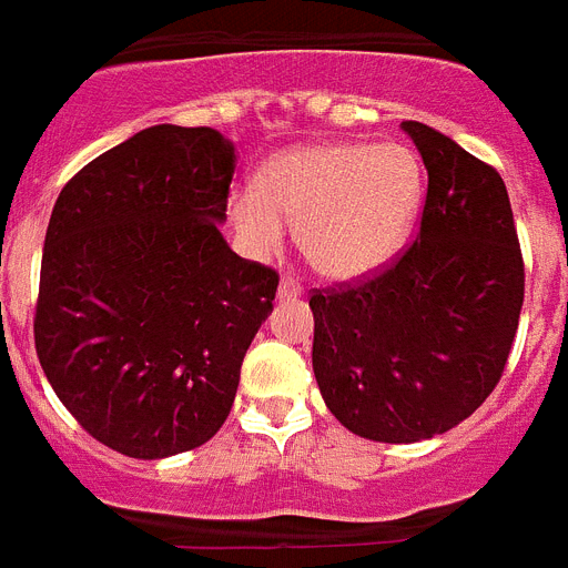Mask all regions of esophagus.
I'll list each match as a JSON object with an SVG mask.
<instances>
[{"mask_svg":"<svg viewBox=\"0 0 568 568\" xmlns=\"http://www.w3.org/2000/svg\"><path fill=\"white\" fill-rule=\"evenodd\" d=\"M301 293H304V287H301L293 275H284V278H281V284H278V298L281 301H295V298H301Z\"/></svg>","mask_w":568,"mask_h":568,"instance_id":"obj_1","label":"esophagus"}]
</instances>
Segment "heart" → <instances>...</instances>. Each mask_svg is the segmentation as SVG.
I'll use <instances>...</instances> for the list:
<instances>
[{
  "label": "heart",
  "mask_w": 568,
  "mask_h": 568,
  "mask_svg": "<svg viewBox=\"0 0 568 568\" xmlns=\"http://www.w3.org/2000/svg\"><path fill=\"white\" fill-rule=\"evenodd\" d=\"M424 195V164L404 144L333 142L278 155L258 184L235 187L230 219L264 258L298 222V247L327 278H361L404 247Z\"/></svg>",
  "instance_id": "obj_1"
}]
</instances>
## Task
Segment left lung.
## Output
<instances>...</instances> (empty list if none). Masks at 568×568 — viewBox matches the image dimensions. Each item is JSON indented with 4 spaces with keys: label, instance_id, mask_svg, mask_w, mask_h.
Listing matches in <instances>:
<instances>
[{
    "label": "left lung",
    "instance_id": "1",
    "mask_svg": "<svg viewBox=\"0 0 568 568\" xmlns=\"http://www.w3.org/2000/svg\"><path fill=\"white\" fill-rule=\"evenodd\" d=\"M415 241L389 264L313 290V369L329 413L384 444H415L469 418L504 375L524 307V255L498 170L420 122Z\"/></svg>",
    "mask_w": 568,
    "mask_h": 568
}]
</instances>
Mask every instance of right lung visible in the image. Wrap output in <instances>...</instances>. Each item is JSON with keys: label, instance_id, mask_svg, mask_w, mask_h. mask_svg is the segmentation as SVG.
Returning a JSON list of instances; mask_svg holds the SVG:
<instances>
[{"label": "right lung", "instance_id": "right-lung-1", "mask_svg": "<svg viewBox=\"0 0 568 568\" xmlns=\"http://www.w3.org/2000/svg\"><path fill=\"white\" fill-rule=\"evenodd\" d=\"M235 148L213 128H155L84 164L44 235L33 341L84 433L128 458L207 444L278 273L227 247Z\"/></svg>", "mask_w": 568, "mask_h": 568}]
</instances>
